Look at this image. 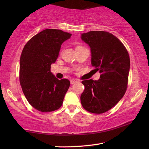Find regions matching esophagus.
<instances>
[{"label":"esophagus","instance_id":"1","mask_svg":"<svg viewBox=\"0 0 149 149\" xmlns=\"http://www.w3.org/2000/svg\"><path fill=\"white\" fill-rule=\"evenodd\" d=\"M78 80H77V79H71L70 80V84H74V83H77L78 82Z\"/></svg>","mask_w":149,"mask_h":149}]
</instances>
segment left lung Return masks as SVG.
Wrapping results in <instances>:
<instances>
[{"label": "left lung", "mask_w": 149, "mask_h": 149, "mask_svg": "<svg viewBox=\"0 0 149 149\" xmlns=\"http://www.w3.org/2000/svg\"><path fill=\"white\" fill-rule=\"evenodd\" d=\"M81 39L91 49V64L100 73L97 81L85 80L81 102L86 111L101 114L111 109L123 97L127 87L130 60L123 44L113 34L90 31Z\"/></svg>", "instance_id": "1"}]
</instances>
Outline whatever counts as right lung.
Here are the masks:
<instances>
[{
    "label": "right lung",
    "mask_w": 149,
    "mask_h": 149,
    "mask_svg": "<svg viewBox=\"0 0 149 149\" xmlns=\"http://www.w3.org/2000/svg\"><path fill=\"white\" fill-rule=\"evenodd\" d=\"M72 34L57 29H45L29 40L20 57L19 81L30 104L40 112L58 110L70 87L66 79L59 80L51 72L61 45Z\"/></svg>",
    "instance_id": "add662e5"
}]
</instances>
